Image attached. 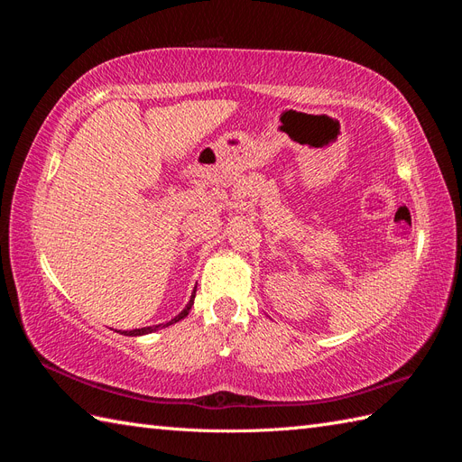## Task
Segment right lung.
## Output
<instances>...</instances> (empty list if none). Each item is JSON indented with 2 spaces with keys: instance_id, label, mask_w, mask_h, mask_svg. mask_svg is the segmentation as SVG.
Here are the masks:
<instances>
[{
  "instance_id": "add662e5",
  "label": "right lung",
  "mask_w": 462,
  "mask_h": 462,
  "mask_svg": "<svg viewBox=\"0 0 462 462\" xmlns=\"http://www.w3.org/2000/svg\"><path fill=\"white\" fill-rule=\"evenodd\" d=\"M194 295H197V291L192 292V297H190V300H189V304L185 306L183 310H180L171 321H167V324H158V326H150V328H141V329H131V331H121V333H125V335H131V337H136V335H146V333H152V331H156V329H160V328H167V326H171V324H177L179 319H183V318H187L189 316V312H190V309H192V304H194Z\"/></svg>"
}]
</instances>
